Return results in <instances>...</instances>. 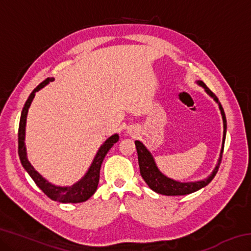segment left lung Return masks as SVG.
Instances as JSON below:
<instances>
[{"label":"left lung","mask_w":251,"mask_h":251,"mask_svg":"<svg viewBox=\"0 0 251 251\" xmlns=\"http://www.w3.org/2000/svg\"><path fill=\"white\" fill-rule=\"evenodd\" d=\"M198 85H201L203 88H205L206 93L212 99L215 100L216 103H218L220 113H222L223 116V122H224V136H223V147L222 151H220V157L218 159V164L216 165L214 171H212L211 175L206 178V179L198 180V181H189V182H180L177 180H174L172 178H168L165 176L164 174L159 172V169L157 168L155 160L152 158L151 154L150 151L144 146V144L139 141H135L136 150H137V155H138V164H139V171H141V175L143 179L146 181L151 189L154 190L157 194L166 195V196H181V195H188L197 192L202 187L207 186L209 182L214 179L216 174L218 172L219 165L222 163V157L224 152V145H225V139H226V129H227V121H226V115H225L224 108L220 101L218 100L217 96H216L214 93H212L209 88L206 86V84L201 82V80H197Z\"/></svg>","instance_id":"8db88e82"}]
</instances>
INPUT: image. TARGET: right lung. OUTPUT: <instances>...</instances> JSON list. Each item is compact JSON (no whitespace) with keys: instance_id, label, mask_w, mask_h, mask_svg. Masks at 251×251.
<instances>
[{"instance_id":"obj_1","label":"right lung","mask_w":251,"mask_h":251,"mask_svg":"<svg viewBox=\"0 0 251 251\" xmlns=\"http://www.w3.org/2000/svg\"><path fill=\"white\" fill-rule=\"evenodd\" d=\"M54 80V78H46L44 82H42L39 86L34 88V91L31 93V95L28 96V99L25 103L24 107L22 109V114H21V120H20V126H19V156L20 160L22 163L25 171L28 173V175L32 177V179L35 181L40 189H42L46 196L52 199V201H58V202H64V203H77L86 201L88 198H91L94 193L96 192L97 186H99L100 181V171L101 163L105 158L106 154L108 151L112 148L114 144L117 143L120 136L118 134L112 135L108 139H106V142L100 147L99 151L95 156L94 160L91 165V167L88 168L87 173L85 174V176L82 179L75 182L73 186L71 187H59L50 184L45 178L42 177L39 173H37L34 167L31 165V163L27 160L26 157V148H25V125H26V116L29 106H31L32 100L35 96V93L39 92L41 88H43L46 84Z\"/></svg>"}]
</instances>
